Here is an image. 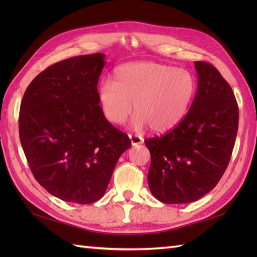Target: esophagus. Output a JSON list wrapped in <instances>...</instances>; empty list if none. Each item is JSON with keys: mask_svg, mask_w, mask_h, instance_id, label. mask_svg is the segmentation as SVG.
<instances>
[{"mask_svg": "<svg viewBox=\"0 0 257 257\" xmlns=\"http://www.w3.org/2000/svg\"><path fill=\"white\" fill-rule=\"evenodd\" d=\"M129 138H130V143H132V145H133V146H137V145L144 144V138L139 137V136L129 135Z\"/></svg>", "mask_w": 257, "mask_h": 257, "instance_id": "esophagus-1", "label": "esophagus"}]
</instances>
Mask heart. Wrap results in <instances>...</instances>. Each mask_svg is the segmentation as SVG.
Returning <instances> with one entry per match:
<instances>
[{
    "instance_id": "heart-1",
    "label": "heart",
    "mask_w": 257,
    "mask_h": 257,
    "mask_svg": "<svg viewBox=\"0 0 257 257\" xmlns=\"http://www.w3.org/2000/svg\"><path fill=\"white\" fill-rule=\"evenodd\" d=\"M195 92V79L189 70L155 62H135L119 66L112 80L98 88V103L109 122L122 124L133 110L135 130L147 125L166 133L182 121Z\"/></svg>"
}]
</instances>
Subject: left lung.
<instances>
[{"label": "left lung", "instance_id": "obj_1", "mask_svg": "<svg viewBox=\"0 0 257 257\" xmlns=\"http://www.w3.org/2000/svg\"><path fill=\"white\" fill-rule=\"evenodd\" d=\"M198 89L187 116L170 133L145 140L152 195L169 204L201 199L226 170L238 128V107L219 70L194 62Z\"/></svg>", "mask_w": 257, "mask_h": 257}]
</instances>
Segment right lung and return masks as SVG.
Listing matches in <instances>:
<instances>
[{
	"label": "right lung",
	"mask_w": 257,
	"mask_h": 257,
	"mask_svg": "<svg viewBox=\"0 0 257 257\" xmlns=\"http://www.w3.org/2000/svg\"><path fill=\"white\" fill-rule=\"evenodd\" d=\"M105 54L52 65L27 87L20 108V140L37 182L66 202L102 198L132 143L103 117L97 84Z\"/></svg>",
	"instance_id": "add662e5"
}]
</instances>
